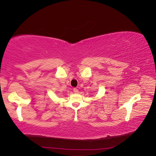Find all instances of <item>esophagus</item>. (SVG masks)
<instances>
[{"mask_svg": "<svg viewBox=\"0 0 156 156\" xmlns=\"http://www.w3.org/2000/svg\"><path fill=\"white\" fill-rule=\"evenodd\" d=\"M73 90L74 93H75V94H77L79 92V90L77 88H74Z\"/></svg>", "mask_w": 156, "mask_h": 156, "instance_id": "obj_1", "label": "esophagus"}]
</instances>
